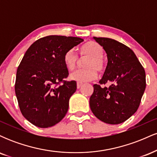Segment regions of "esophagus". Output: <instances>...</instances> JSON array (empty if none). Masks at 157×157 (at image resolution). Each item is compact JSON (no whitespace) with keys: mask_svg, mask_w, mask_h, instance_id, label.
I'll return each instance as SVG.
<instances>
[{"mask_svg":"<svg viewBox=\"0 0 157 157\" xmlns=\"http://www.w3.org/2000/svg\"><path fill=\"white\" fill-rule=\"evenodd\" d=\"M82 86V82H77V89H80V88Z\"/></svg>","mask_w":157,"mask_h":157,"instance_id":"obj_1","label":"esophagus"}]
</instances>
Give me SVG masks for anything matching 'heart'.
<instances>
[{
    "instance_id": "obj_1",
    "label": "heart",
    "mask_w": 157,
    "mask_h": 157,
    "mask_svg": "<svg viewBox=\"0 0 157 157\" xmlns=\"http://www.w3.org/2000/svg\"><path fill=\"white\" fill-rule=\"evenodd\" d=\"M80 53L82 57H89L84 62L86 68L79 69L71 73L69 75V79L78 82H89L95 80L97 77V70L101 72L105 67V63L102 58L103 48L94 41H89L80 48ZM63 63L68 71H73L77 67L78 57L74 49L68 50L64 54Z\"/></svg>"
}]
</instances>
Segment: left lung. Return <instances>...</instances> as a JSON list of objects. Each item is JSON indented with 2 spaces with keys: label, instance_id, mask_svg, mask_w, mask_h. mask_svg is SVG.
I'll list each match as a JSON object with an SVG mask.
<instances>
[{
  "label": "left lung",
  "instance_id": "left-lung-1",
  "mask_svg": "<svg viewBox=\"0 0 157 157\" xmlns=\"http://www.w3.org/2000/svg\"><path fill=\"white\" fill-rule=\"evenodd\" d=\"M94 39L107 54L108 63L100 84L94 85L90 97L91 111L97 118L111 125L122 123L137 111L145 86V71L134 52L125 45L107 37Z\"/></svg>",
  "mask_w": 157,
  "mask_h": 157
}]
</instances>
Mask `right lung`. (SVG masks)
Listing matches in <instances>:
<instances>
[{
    "mask_svg": "<svg viewBox=\"0 0 157 157\" xmlns=\"http://www.w3.org/2000/svg\"><path fill=\"white\" fill-rule=\"evenodd\" d=\"M82 41L80 37L49 35L27 49L17 68L15 91L23 116L32 124L52 127L66 116L77 82L63 80L68 75L63 56Z\"/></svg>",
    "mask_w": 157,
    "mask_h": 157,
    "instance_id": "right-lung-1",
    "label": "right lung"
}]
</instances>
